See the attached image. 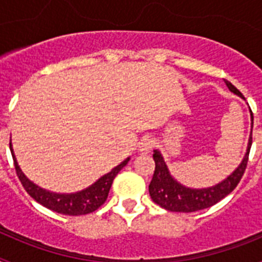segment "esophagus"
I'll return each mask as SVG.
<instances>
[{"instance_id":"34e87169","label":"esophagus","mask_w":262,"mask_h":262,"mask_svg":"<svg viewBox=\"0 0 262 262\" xmlns=\"http://www.w3.org/2000/svg\"><path fill=\"white\" fill-rule=\"evenodd\" d=\"M154 144L155 142L151 138H143L138 145V151L140 152V154H148V152H151V149L154 148Z\"/></svg>"}]
</instances>
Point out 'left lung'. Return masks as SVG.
Returning a JSON list of instances; mask_svg holds the SVG:
<instances>
[{
	"label": "left lung",
	"mask_w": 262,
	"mask_h": 262,
	"mask_svg": "<svg viewBox=\"0 0 262 262\" xmlns=\"http://www.w3.org/2000/svg\"><path fill=\"white\" fill-rule=\"evenodd\" d=\"M224 82H226L227 88L233 94H236V96H239L240 98L244 99L243 94L231 84L230 81L224 80ZM251 120L252 128H253V114H252V111ZM251 145L252 131L251 135H249L248 145H247V152H245L242 163L237 165V168L230 176H227L223 181H221L219 184L209 187H201V189L187 187L185 185H182L181 182H178L170 174V170H169L161 152L159 149H154V160L156 166H155V173L154 177H152V181L149 184V187H148L152 201L155 203H157L160 207H163V209L173 212H194L207 209V207H211L215 203L223 200L224 196L228 195L237 186V184L242 180L243 174H244L245 168H247Z\"/></svg>",
	"instance_id": "obj_1"
}]
</instances>
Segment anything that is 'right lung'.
<instances>
[{
  "instance_id": "add662e5",
  "label": "right lung",
  "mask_w": 262,
  "mask_h": 262,
  "mask_svg": "<svg viewBox=\"0 0 262 262\" xmlns=\"http://www.w3.org/2000/svg\"><path fill=\"white\" fill-rule=\"evenodd\" d=\"M10 151L18 178L22 182L23 187L26 189L27 193L30 194V196H32L36 202L47 207V209L52 210V211L64 215H73V216L90 214V212L96 211L98 207H101L105 203V201L107 200L108 191H110L111 184L114 181V178L120 172V169L124 168L129 161V157H127L119 165L111 169L110 172L106 173L101 178H98L94 184L88 186L84 190L76 191V193H53V191L46 190L43 187L34 184L22 172V169L18 165V161L15 159V155H14L11 139Z\"/></svg>"
}]
</instances>
